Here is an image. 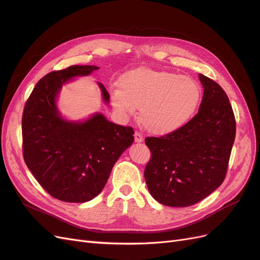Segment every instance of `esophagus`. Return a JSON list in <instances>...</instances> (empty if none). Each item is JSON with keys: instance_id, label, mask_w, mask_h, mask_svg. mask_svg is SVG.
Here are the masks:
<instances>
[{"instance_id": "1", "label": "esophagus", "mask_w": 260, "mask_h": 260, "mask_svg": "<svg viewBox=\"0 0 260 260\" xmlns=\"http://www.w3.org/2000/svg\"><path fill=\"white\" fill-rule=\"evenodd\" d=\"M135 141H136V142H138V143L142 142V141H143V135H142V133L139 132V131H136L135 132Z\"/></svg>"}]
</instances>
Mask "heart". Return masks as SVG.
Listing matches in <instances>:
<instances>
[{
    "instance_id": "1",
    "label": "heart",
    "mask_w": 260,
    "mask_h": 260,
    "mask_svg": "<svg viewBox=\"0 0 260 260\" xmlns=\"http://www.w3.org/2000/svg\"><path fill=\"white\" fill-rule=\"evenodd\" d=\"M112 93L116 111L131 116L140 107V120L149 132L168 135L179 129L198 109L202 88L190 77L140 67L124 74Z\"/></svg>"
}]
</instances>
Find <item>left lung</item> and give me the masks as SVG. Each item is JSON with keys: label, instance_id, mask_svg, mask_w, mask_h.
Here are the masks:
<instances>
[{"label": "left lung", "instance_id": "8db88e82", "mask_svg": "<svg viewBox=\"0 0 260 260\" xmlns=\"http://www.w3.org/2000/svg\"><path fill=\"white\" fill-rule=\"evenodd\" d=\"M204 95L199 113L176 131L148 137L151 151L144 177L153 198L162 205L187 207L221 185L235 139V117L223 89L199 75Z\"/></svg>", "mask_w": 260, "mask_h": 260}]
</instances>
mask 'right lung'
Returning a JSON list of instances; mask_svg holds the SVG:
<instances>
[{
  "mask_svg": "<svg viewBox=\"0 0 260 260\" xmlns=\"http://www.w3.org/2000/svg\"><path fill=\"white\" fill-rule=\"evenodd\" d=\"M96 66L54 70L38 81L23 108L22 155L29 170L54 199L84 203L105 186L115 162L135 141L132 127L95 114L82 122L64 120L56 96L67 80L88 76ZM104 102L109 94L99 83Z\"/></svg>",
  "mask_w": 260,
  "mask_h": 260,
  "instance_id": "add662e5",
  "label": "right lung"
}]
</instances>
